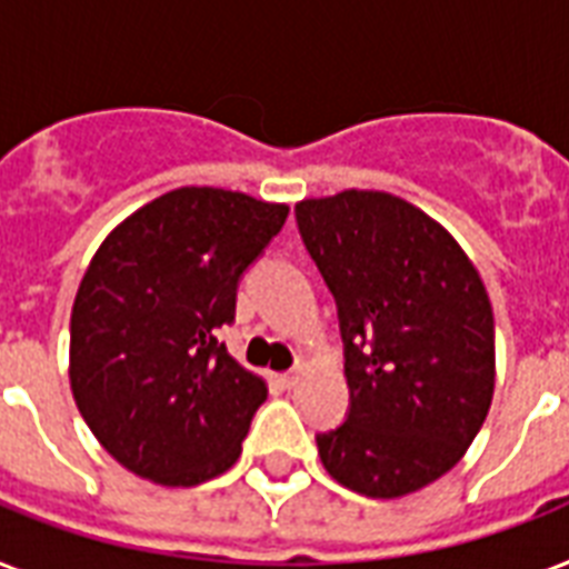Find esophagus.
Returning a JSON list of instances; mask_svg holds the SVG:
<instances>
[{"instance_id": "esophagus-1", "label": "esophagus", "mask_w": 569, "mask_h": 569, "mask_svg": "<svg viewBox=\"0 0 569 569\" xmlns=\"http://www.w3.org/2000/svg\"><path fill=\"white\" fill-rule=\"evenodd\" d=\"M303 369H307V363H303V360H301V363L295 366L292 372H286L283 378H280V380H283V387H295V383H298V380L303 378Z\"/></svg>"}]
</instances>
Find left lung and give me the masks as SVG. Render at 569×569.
<instances>
[{"mask_svg":"<svg viewBox=\"0 0 569 569\" xmlns=\"http://www.w3.org/2000/svg\"><path fill=\"white\" fill-rule=\"evenodd\" d=\"M337 298L351 410L319 433L330 478L372 499L416 493L476 440L496 387L493 307L446 227L387 191L295 206Z\"/></svg>","mask_w":569,"mask_h":569,"instance_id":"obj_1","label":"left lung"}]
</instances>
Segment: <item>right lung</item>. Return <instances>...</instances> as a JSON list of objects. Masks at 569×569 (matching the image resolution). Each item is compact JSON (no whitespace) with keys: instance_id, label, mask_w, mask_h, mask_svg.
Wrapping results in <instances>:
<instances>
[{"instance_id":"right-lung-1","label":"right lung","mask_w":569,"mask_h":569,"mask_svg":"<svg viewBox=\"0 0 569 569\" xmlns=\"http://www.w3.org/2000/svg\"><path fill=\"white\" fill-rule=\"evenodd\" d=\"M286 214V203L182 186L97 248L70 312V389L120 467L194 487L239 460L268 387L218 330L236 316L239 277Z\"/></svg>"}]
</instances>
